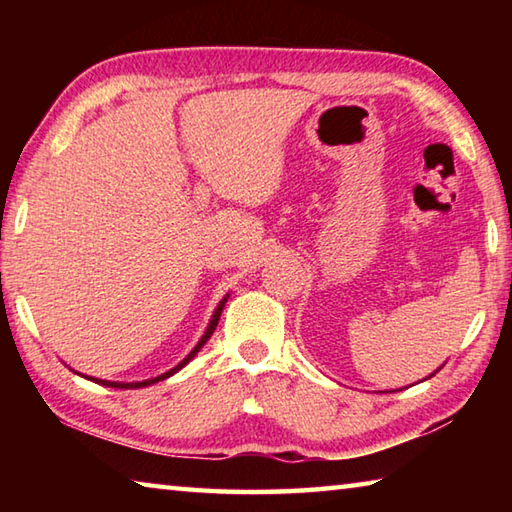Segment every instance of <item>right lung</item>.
Masks as SVG:
<instances>
[{"label": "right lung", "instance_id": "obj_1", "mask_svg": "<svg viewBox=\"0 0 512 512\" xmlns=\"http://www.w3.org/2000/svg\"><path fill=\"white\" fill-rule=\"evenodd\" d=\"M225 302H228V296H225L221 302H219V307L214 309V316H212V320H210V325H207V329H205V334L201 336V341L196 343V348L187 354V357L178 363L176 368H171L169 372H162V375H158V377H153V379H144V381H131V384H126V381H108V379H94V377H85V379H90V381H97V384H101V386H110V388H144V386H151V384H155V381H162V379H167V377H171V375H176V372L180 370V368H185L189 361H192L196 354H198V350L203 348V345L210 341V336H212V332L216 329V325H219V318H221V311H223V307H225Z\"/></svg>", "mask_w": 512, "mask_h": 512}]
</instances>
